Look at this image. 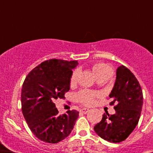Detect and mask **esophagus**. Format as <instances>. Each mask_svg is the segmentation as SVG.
Returning a JSON list of instances; mask_svg holds the SVG:
<instances>
[{"label": "esophagus", "instance_id": "34e87169", "mask_svg": "<svg viewBox=\"0 0 153 153\" xmlns=\"http://www.w3.org/2000/svg\"><path fill=\"white\" fill-rule=\"evenodd\" d=\"M89 111H90V109H86V108H83V109H80V113H84V114H86V113H87Z\"/></svg>", "mask_w": 153, "mask_h": 153}]
</instances>
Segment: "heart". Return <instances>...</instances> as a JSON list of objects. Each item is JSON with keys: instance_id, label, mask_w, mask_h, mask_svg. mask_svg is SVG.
<instances>
[{"instance_id": "1", "label": "heart", "mask_w": 153, "mask_h": 153, "mask_svg": "<svg viewBox=\"0 0 153 153\" xmlns=\"http://www.w3.org/2000/svg\"><path fill=\"white\" fill-rule=\"evenodd\" d=\"M93 74L96 76V77L98 76L99 75L102 74H111L112 70L109 67V65L106 64L104 63H97L93 65L92 67ZM78 76V70H74L71 76H70V83L71 85L74 84L76 81ZM100 96L98 93L95 92L88 91V90H81L79 93L76 94V101L79 102V103L85 105V106H91L93 105L94 100L97 97Z\"/></svg>"}]
</instances>
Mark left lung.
<instances>
[{"label":"left lung","instance_id":"1","mask_svg":"<svg viewBox=\"0 0 153 153\" xmlns=\"http://www.w3.org/2000/svg\"><path fill=\"white\" fill-rule=\"evenodd\" d=\"M115 113L102 115V120L94 126V131L102 139L110 143L124 141L139 123L143 107V90L134 74L122 65L117 70V79L109 94Z\"/></svg>","mask_w":153,"mask_h":153}]
</instances>
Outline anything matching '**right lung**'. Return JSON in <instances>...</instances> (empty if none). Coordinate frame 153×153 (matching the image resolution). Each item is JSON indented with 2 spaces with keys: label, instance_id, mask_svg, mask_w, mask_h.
Returning <instances> with one entry per match:
<instances>
[{
  "label": "right lung",
  "instance_id": "add662e5",
  "mask_svg": "<svg viewBox=\"0 0 153 153\" xmlns=\"http://www.w3.org/2000/svg\"><path fill=\"white\" fill-rule=\"evenodd\" d=\"M76 60H45L27 74L21 90V110L34 136L47 143H57L70 134L79 117L75 109L59 114L53 101L70 90Z\"/></svg>",
  "mask_w": 153,
  "mask_h": 153
}]
</instances>
